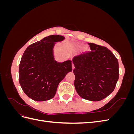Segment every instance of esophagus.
Returning <instances> with one entry per match:
<instances>
[{"label":"esophagus","mask_w":134,"mask_h":134,"mask_svg":"<svg viewBox=\"0 0 134 134\" xmlns=\"http://www.w3.org/2000/svg\"><path fill=\"white\" fill-rule=\"evenodd\" d=\"M74 68H75V67H74V64L72 63V70H73Z\"/></svg>","instance_id":"34e87169"}]
</instances>
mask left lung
Segmentation results:
<instances>
[{
  "instance_id": "8db88e82",
  "label": "left lung",
  "mask_w": 134,
  "mask_h": 134,
  "mask_svg": "<svg viewBox=\"0 0 134 134\" xmlns=\"http://www.w3.org/2000/svg\"><path fill=\"white\" fill-rule=\"evenodd\" d=\"M91 50L72 59L74 86L82 98L99 101L115 90L119 78L118 60L106 47L88 43Z\"/></svg>"
}]
</instances>
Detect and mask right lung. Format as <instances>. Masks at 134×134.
Instances as JSON below:
<instances>
[{"instance_id":"add662e5","label":"right lung","mask_w":134,"mask_h":134,"mask_svg":"<svg viewBox=\"0 0 134 134\" xmlns=\"http://www.w3.org/2000/svg\"><path fill=\"white\" fill-rule=\"evenodd\" d=\"M63 36H48L28 46L21 58L19 82L25 94L36 101L49 100L55 96L58 86L66 75L72 71L71 61L58 63L53 48Z\"/></svg>"}]
</instances>
